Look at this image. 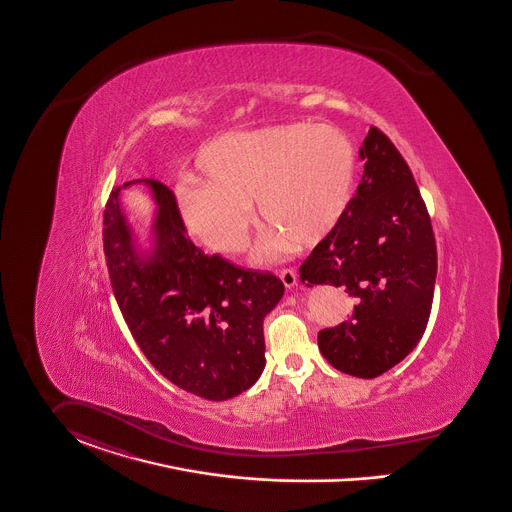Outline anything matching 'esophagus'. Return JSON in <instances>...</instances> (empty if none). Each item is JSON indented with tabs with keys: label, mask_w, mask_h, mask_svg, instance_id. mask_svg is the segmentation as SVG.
I'll use <instances>...</instances> for the list:
<instances>
[{
	"label": "esophagus",
	"mask_w": 512,
	"mask_h": 512,
	"mask_svg": "<svg viewBox=\"0 0 512 512\" xmlns=\"http://www.w3.org/2000/svg\"><path fill=\"white\" fill-rule=\"evenodd\" d=\"M279 277H281V281H283V285H285L287 289H291V287H295V285H297V272H295L293 268L281 270V272H279Z\"/></svg>",
	"instance_id": "obj_1"
}]
</instances>
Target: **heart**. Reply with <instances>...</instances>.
Segmentation results:
<instances>
[{
	"label": "heart",
	"mask_w": 512,
	"mask_h": 512,
	"mask_svg": "<svg viewBox=\"0 0 512 512\" xmlns=\"http://www.w3.org/2000/svg\"><path fill=\"white\" fill-rule=\"evenodd\" d=\"M204 180H188L178 204L190 231L221 252H239L254 207L272 235L258 248L272 258L289 246L328 239L347 215L357 155L338 130L316 124L270 126L209 143L198 159Z\"/></svg>",
	"instance_id": "obj_1"
}]
</instances>
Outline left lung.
I'll use <instances>...</instances> for the list:
<instances>
[{
    "label": "left lung",
    "mask_w": 512,
    "mask_h": 512,
    "mask_svg": "<svg viewBox=\"0 0 512 512\" xmlns=\"http://www.w3.org/2000/svg\"><path fill=\"white\" fill-rule=\"evenodd\" d=\"M363 178L340 227L316 244L301 281L341 287L355 307L347 322L318 332V347L341 373L375 378L419 343L431 314L437 244L408 163L378 128L365 137Z\"/></svg>",
    "instance_id": "left-lung-1"
}]
</instances>
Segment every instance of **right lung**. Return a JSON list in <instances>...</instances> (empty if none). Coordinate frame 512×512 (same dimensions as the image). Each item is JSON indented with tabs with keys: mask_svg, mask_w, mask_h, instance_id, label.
<instances>
[{
	"mask_svg": "<svg viewBox=\"0 0 512 512\" xmlns=\"http://www.w3.org/2000/svg\"><path fill=\"white\" fill-rule=\"evenodd\" d=\"M136 182V180H134ZM104 207V256L122 316L149 363L178 388L221 402L248 390L264 371V318L283 297L270 272L207 256L186 237L174 192L145 182L155 198V246L141 256L120 207Z\"/></svg>",
	"mask_w": 512,
	"mask_h": 512,
	"instance_id": "1",
	"label": "right lung"
}]
</instances>
